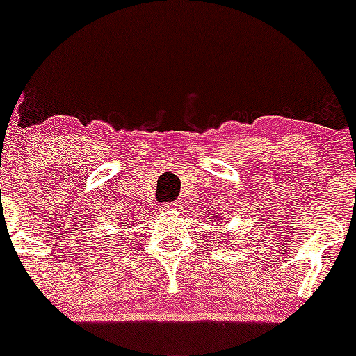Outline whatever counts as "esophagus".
Here are the masks:
<instances>
[{
    "mask_svg": "<svg viewBox=\"0 0 356 356\" xmlns=\"http://www.w3.org/2000/svg\"><path fill=\"white\" fill-rule=\"evenodd\" d=\"M178 207H180V205H178V203H169V205L165 207V209H168V210H178Z\"/></svg>",
    "mask_w": 356,
    "mask_h": 356,
    "instance_id": "esophagus-1",
    "label": "esophagus"
}]
</instances>
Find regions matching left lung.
Masks as SVG:
<instances>
[{
  "label": "left lung",
  "instance_id": "8db88e82",
  "mask_svg": "<svg viewBox=\"0 0 356 356\" xmlns=\"http://www.w3.org/2000/svg\"><path fill=\"white\" fill-rule=\"evenodd\" d=\"M219 220V219H217V216H213V213H212V221H216V226H221L222 225V221H220V225H216V221ZM219 234H221V232H219Z\"/></svg>",
  "mask_w": 356,
  "mask_h": 356
}]
</instances>
